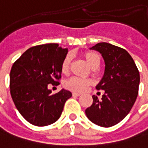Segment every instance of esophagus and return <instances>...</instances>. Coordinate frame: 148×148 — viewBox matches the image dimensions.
<instances>
[{"label":"esophagus","instance_id":"esophagus-1","mask_svg":"<svg viewBox=\"0 0 148 148\" xmlns=\"http://www.w3.org/2000/svg\"><path fill=\"white\" fill-rule=\"evenodd\" d=\"M79 95H80L79 93H73V96H74V97H78V96H79Z\"/></svg>","mask_w":148,"mask_h":148}]
</instances>
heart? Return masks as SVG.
<instances>
[{"label":"heart","instance_id":"1","mask_svg":"<svg viewBox=\"0 0 148 148\" xmlns=\"http://www.w3.org/2000/svg\"><path fill=\"white\" fill-rule=\"evenodd\" d=\"M84 58H85L86 62L89 64L90 67L100 64V55L93 51H88L84 53L83 54ZM71 62V56L69 54L66 55L64 58L63 59V62L61 64V71L63 74H67L69 70V66ZM91 81L87 79H81L78 77H72L69 79H67L64 82V87L66 89L74 92H82L84 91L90 84Z\"/></svg>","mask_w":148,"mask_h":148}]
</instances>
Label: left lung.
Masks as SVG:
<instances>
[{
    "mask_svg": "<svg viewBox=\"0 0 148 148\" xmlns=\"http://www.w3.org/2000/svg\"><path fill=\"white\" fill-rule=\"evenodd\" d=\"M90 49L100 52L105 61V73L96 90L105 94L85 110L88 119L103 127L115 126L126 117L138 95L140 74L128 52L107 42H99Z\"/></svg>",
    "mask_w": 148,
    "mask_h": 148,
    "instance_id": "left-lung-1",
    "label": "left lung"
}]
</instances>
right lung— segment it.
Listing matches in <instances>:
<instances>
[{
  "instance_id": "obj_1",
  "label": "right lung",
  "mask_w": 148,
  "mask_h": 148,
  "mask_svg": "<svg viewBox=\"0 0 148 148\" xmlns=\"http://www.w3.org/2000/svg\"><path fill=\"white\" fill-rule=\"evenodd\" d=\"M68 49L57 43L38 45L24 52L12 67L11 95L23 118L37 126L53 124L60 117L71 92L61 90L54 95L48 85L58 84L61 64Z\"/></svg>"
}]
</instances>
